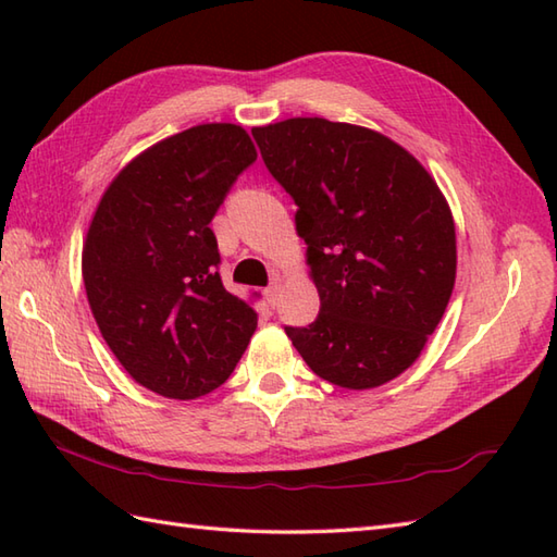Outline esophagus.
<instances>
[{
	"label": "esophagus",
	"mask_w": 557,
	"mask_h": 557,
	"mask_svg": "<svg viewBox=\"0 0 557 557\" xmlns=\"http://www.w3.org/2000/svg\"><path fill=\"white\" fill-rule=\"evenodd\" d=\"M280 282H272V285L263 292L265 294V301H268V306H277V299H280Z\"/></svg>",
	"instance_id": "esophagus-1"
}]
</instances>
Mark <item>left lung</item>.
I'll use <instances>...</instances> for the list:
<instances>
[{"mask_svg": "<svg viewBox=\"0 0 557 557\" xmlns=\"http://www.w3.org/2000/svg\"><path fill=\"white\" fill-rule=\"evenodd\" d=\"M265 168L297 203L321 297L285 327L309 369L347 389L385 385L419 359L457 272L455 220L409 150L366 126L294 116L251 128Z\"/></svg>", "mask_w": 557, "mask_h": 557, "instance_id": "1", "label": "left lung"}]
</instances>
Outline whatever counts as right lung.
Masks as SVG:
<instances>
[{
	"mask_svg": "<svg viewBox=\"0 0 557 557\" xmlns=\"http://www.w3.org/2000/svg\"><path fill=\"white\" fill-rule=\"evenodd\" d=\"M258 152L236 124H200L140 152L102 194L83 285L108 347L138 385L196 399L232 375L258 315L218 272L210 222Z\"/></svg>",
	"mask_w": 557,
	"mask_h": 557,
	"instance_id": "add662e5",
	"label": "right lung"
}]
</instances>
